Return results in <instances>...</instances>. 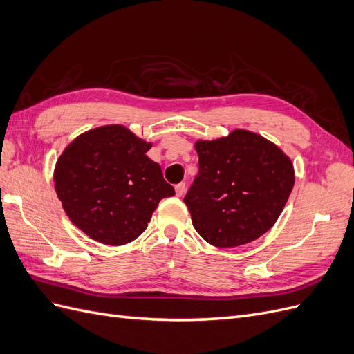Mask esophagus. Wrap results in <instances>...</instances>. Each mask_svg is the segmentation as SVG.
Instances as JSON below:
<instances>
[{
	"mask_svg": "<svg viewBox=\"0 0 354 354\" xmlns=\"http://www.w3.org/2000/svg\"><path fill=\"white\" fill-rule=\"evenodd\" d=\"M176 195L177 196H183L185 195V192H186V185L185 183H178V185H176Z\"/></svg>",
	"mask_w": 354,
	"mask_h": 354,
	"instance_id": "obj_1",
	"label": "esophagus"
}]
</instances>
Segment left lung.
<instances>
[{
    "instance_id": "8db88e82",
    "label": "left lung",
    "mask_w": 354,
    "mask_h": 354,
    "mask_svg": "<svg viewBox=\"0 0 354 354\" xmlns=\"http://www.w3.org/2000/svg\"><path fill=\"white\" fill-rule=\"evenodd\" d=\"M195 151L199 173L185 203L201 236L218 248H234L269 232L295 181L282 149L236 128L216 140H196Z\"/></svg>"
}]
</instances>
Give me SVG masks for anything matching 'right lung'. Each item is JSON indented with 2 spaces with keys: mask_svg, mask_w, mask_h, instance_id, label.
<instances>
[{
  "mask_svg": "<svg viewBox=\"0 0 354 354\" xmlns=\"http://www.w3.org/2000/svg\"><path fill=\"white\" fill-rule=\"evenodd\" d=\"M152 147L120 124L80 134L55 167V189L69 220L93 241L120 246L146 230L174 187L146 153Z\"/></svg>",
  "mask_w": 354,
  "mask_h": 354,
  "instance_id": "add662e5",
  "label": "right lung"
}]
</instances>
